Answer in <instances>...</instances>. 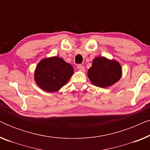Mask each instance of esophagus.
I'll list each match as a JSON object with an SVG mask.
<instances>
[{
  "instance_id": "1",
  "label": "esophagus",
  "mask_w": 150,
  "mask_h": 150,
  "mask_svg": "<svg viewBox=\"0 0 150 150\" xmlns=\"http://www.w3.org/2000/svg\"><path fill=\"white\" fill-rule=\"evenodd\" d=\"M77 68L79 69L80 71H85V67L83 66V65H78Z\"/></svg>"
}]
</instances>
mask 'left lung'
<instances>
[{"label":"left lung","mask_w":150,"mask_h":150,"mask_svg":"<svg viewBox=\"0 0 150 150\" xmlns=\"http://www.w3.org/2000/svg\"><path fill=\"white\" fill-rule=\"evenodd\" d=\"M87 76L93 85L101 88L113 85L122 76V67L117 61L105 57H97L92 61Z\"/></svg>","instance_id":"left-lung-1"}]
</instances>
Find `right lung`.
<instances>
[{"mask_svg":"<svg viewBox=\"0 0 150 150\" xmlns=\"http://www.w3.org/2000/svg\"><path fill=\"white\" fill-rule=\"evenodd\" d=\"M74 74V68L61 57L44 58L37 65L34 80L45 91L56 92L67 84Z\"/></svg>","mask_w":150,"mask_h":150,"instance_id":"1","label":"right lung"}]
</instances>
